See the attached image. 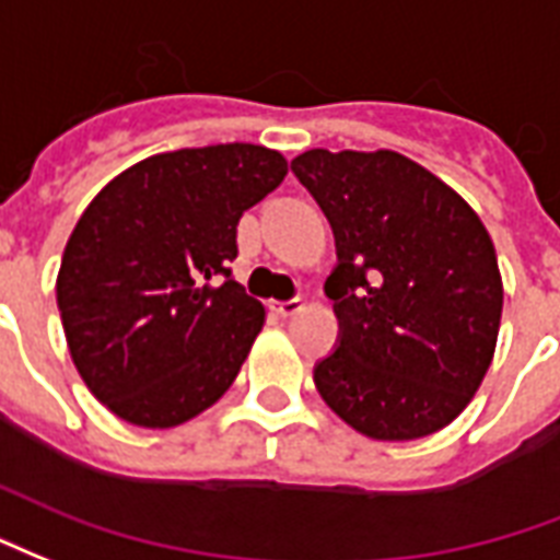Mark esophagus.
I'll return each instance as SVG.
<instances>
[{
  "mask_svg": "<svg viewBox=\"0 0 560 560\" xmlns=\"http://www.w3.org/2000/svg\"><path fill=\"white\" fill-rule=\"evenodd\" d=\"M271 310H275L277 316H295V313H301V310H304V301H301V298H289V301H275V304H271Z\"/></svg>",
  "mask_w": 560,
  "mask_h": 560,
  "instance_id": "34e87169",
  "label": "esophagus"
}]
</instances>
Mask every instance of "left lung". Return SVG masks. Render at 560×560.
<instances>
[{
  "instance_id": "1",
  "label": "left lung",
  "mask_w": 560,
  "mask_h": 560,
  "mask_svg": "<svg viewBox=\"0 0 560 560\" xmlns=\"http://www.w3.org/2000/svg\"><path fill=\"white\" fill-rule=\"evenodd\" d=\"M292 173L328 218L337 349L313 366L352 430L411 442L471 402L495 354L504 289L487 226L397 151L310 149Z\"/></svg>"
}]
</instances>
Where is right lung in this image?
<instances>
[{"mask_svg": "<svg viewBox=\"0 0 560 560\" xmlns=\"http://www.w3.org/2000/svg\"><path fill=\"white\" fill-rule=\"evenodd\" d=\"M285 170L250 142L166 151L116 175L77 220L56 301L73 364L116 418L166 430L230 390L265 322L232 280L238 220Z\"/></svg>", "mask_w": 560, "mask_h": 560, "instance_id": "add662e5", "label": "right lung"}]
</instances>
